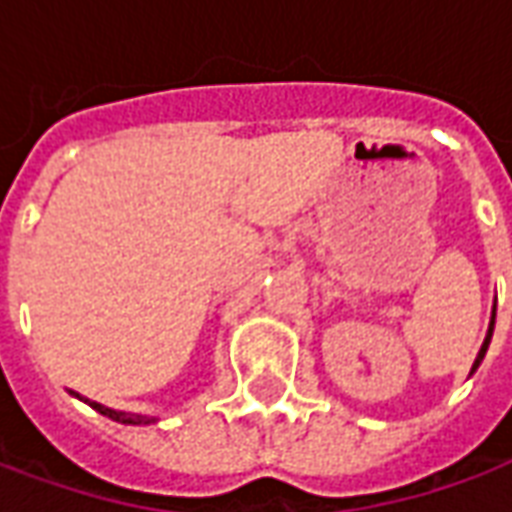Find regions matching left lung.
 <instances>
[{"instance_id":"obj_1","label":"left lung","mask_w":512,"mask_h":512,"mask_svg":"<svg viewBox=\"0 0 512 512\" xmlns=\"http://www.w3.org/2000/svg\"><path fill=\"white\" fill-rule=\"evenodd\" d=\"M494 321H496V310H494V315H491V326H488V334H485V343H483V348H480V354H477V359H474L472 373H474V370H477V367H480V362H483L485 351H488V343H491V334H494Z\"/></svg>"}]
</instances>
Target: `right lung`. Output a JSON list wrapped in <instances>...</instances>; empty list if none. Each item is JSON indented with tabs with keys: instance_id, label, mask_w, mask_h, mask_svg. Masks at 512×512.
Masks as SVG:
<instances>
[{
	"instance_id": "1",
	"label": "right lung",
	"mask_w": 512,
	"mask_h": 512,
	"mask_svg": "<svg viewBox=\"0 0 512 512\" xmlns=\"http://www.w3.org/2000/svg\"><path fill=\"white\" fill-rule=\"evenodd\" d=\"M84 403H90V406H93L98 414L115 419V422H123V425H147V422H156V417H142V414H126V411H115V408H106V406H101V403H95V400H87V397H84Z\"/></svg>"
}]
</instances>
